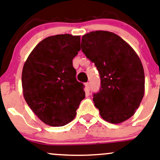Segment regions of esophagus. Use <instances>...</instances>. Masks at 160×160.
Returning <instances> with one entry per match:
<instances>
[{"label":"esophagus","instance_id":"esophagus-1","mask_svg":"<svg viewBox=\"0 0 160 160\" xmlns=\"http://www.w3.org/2000/svg\"><path fill=\"white\" fill-rule=\"evenodd\" d=\"M85 86H86V89H87V90H90V83H87L85 84Z\"/></svg>","mask_w":160,"mask_h":160}]
</instances>
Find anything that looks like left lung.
I'll list each match as a JSON object with an SVG mask.
<instances>
[{"label": "left lung", "instance_id": "8db88e82", "mask_svg": "<svg viewBox=\"0 0 160 160\" xmlns=\"http://www.w3.org/2000/svg\"><path fill=\"white\" fill-rule=\"evenodd\" d=\"M81 49L100 73V89L93 100L101 117L114 124L128 120L144 96L145 75L139 56L120 37L105 31L83 35Z\"/></svg>", "mask_w": 160, "mask_h": 160}]
</instances>
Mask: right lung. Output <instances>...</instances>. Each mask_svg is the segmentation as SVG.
Wrapping results in <instances>:
<instances>
[{"label":"right lung","mask_w":160,"mask_h":160,"mask_svg":"<svg viewBox=\"0 0 160 160\" xmlns=\"http://www.w3.org/2000/svg\"><path fill=\"white\" fill-rule=\"evenodd\" d=\"M80 45V36L48 37L35 47L23 64V97L47 125L62 127L71 122L85 98L84 86L77 80L73 67Z\"/></svg>","instance_id":"add662e5"}]
</instances>
